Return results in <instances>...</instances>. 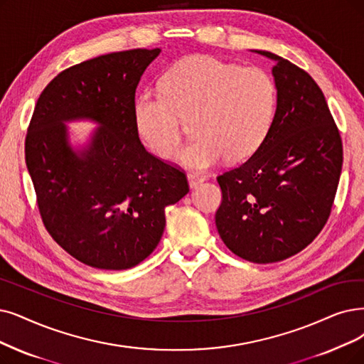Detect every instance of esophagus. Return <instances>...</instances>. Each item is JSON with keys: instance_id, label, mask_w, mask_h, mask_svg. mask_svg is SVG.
Listing matches in <instances>:
<instances>
[{"instance_id": "obj_1", "label": "esophagus", "mask_w": 364, "mask_h": 364, "mask_svg": "<svg viewBox=\"0 0 364 364\" xmlns=\"http://www.w3.org/2000/svg\"><path fill=\"white\" fill-rule=\"evenodd\" d=\"M186 178H188V182H190V186H191V188H196V186H198L201 182L206 181L205 176H200V174H197V173H188Z\"/></svg>"}]
</instances>
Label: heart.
I'll list each match as a JSON object with an SVG mask.
<instances>
[{
	"label": "heart",
	"mask_w": 364,
	"mask_h": 364,
	"mask_svg": "<svg viewBox=\"0 0 364 364\" xmlns=\"http://www.w3.org/2000/svg\"><path fill=\"white\" fill-rule=\"evenodd\" d=\"M278 91L267 71L194 55L170 67L161 91L146 90L134 101V122L146 146L173 158L182 141V119L196 134L179 161L196 170L250 158L266 140Z\"/></svg>",
	"instance_id": "obj_1"
}]
</instances>
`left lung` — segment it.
<instances>
[{"instance_id":"8db88e82","label":"left lung","mask_w":364,"mask_h":364,"mask_svg":"<svg viewBox=\"0 0 364 364\" xmlns=\"http://www.w3.org/2000/svg\"><path fill=\"white\" fill-rule=\"evenodd\" d=\"M274 61L278 103L263 144L216 181L223 201L216 228L227 248L251 263L291 257L319 235L336 196L343 152L326 97L306 71Z\"/></svg>"}]
</instances>
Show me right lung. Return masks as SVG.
<instances>
[{
  "label": "right lung",
  "instance_id": "obj_1",
  "mask_svg": "<svg viewBox=\"0 0 364 364\" xmlns=\"http://www.w3.org/2000/svg\"><path fill=\"white\" fill-rule=\"evenodd\" d=\"M161 49L113 52L73 65L40 94L25 139V161L53 240L95 269L125 270L152 254L166 208L190 191L185 173L149 154L134 122L136 88ZM71 120L99 128L70 146Z\"/></svg>",
  "mask_w": 364,
  "mask_h": 364
}]
</instances>
